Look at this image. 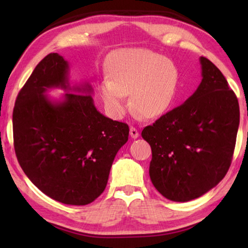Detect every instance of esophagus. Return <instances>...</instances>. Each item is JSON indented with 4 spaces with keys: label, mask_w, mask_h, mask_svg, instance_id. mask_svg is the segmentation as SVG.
Instances as JSON below:
<instances>
[{
    "label": "esophagus",
    "mask_w": 248,
    "mask_h": 248,
    "mask_svg": "<svg viewBox=\"0 0 248 248\" xmlns=\"http://www.w3.org/2000/svg\"><path fill=\"white\" fill-rule=\"evenodd\" d=\"M130 136L133 139H137L138 137H139V131H138V129L136 127H130Z\"/></svg>",
    "instance_id": "1"
}]
</instances>
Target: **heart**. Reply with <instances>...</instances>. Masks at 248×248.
I'll use <instances>...</instances> for the list:
<instances>
[{
  "mask_svg": "<svg viewBox=\"0 0 248 248\" xmlns=\"http://www.w3.org/2000/svg\"><path fill=\"white\" fill-rule=\"evenodd\" d=\"M108 77L99 85L105 107L121 118L131 106L145 118L169 110L177 93L179 72L170 59L143 48L119 50L108 66Z\"/></svg>",
  "mask_w": 248,
  "mask_h": 248,
  "instance_id": "obj_1",
  "label": "heart"
}]
</instances>
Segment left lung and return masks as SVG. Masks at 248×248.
<instances>
[{
	"mask_svg": "<svg viewBox=\"0 0 248 248\" xmlns=\"http://www.w3.org/2000/svg\"><path fill=\"white\" fill-rule=\"evenodd\" d=\"M200 63L202 81L195 93L141 133L152 149V184L177 202L198 198L223 179L240 124L238 100L224 75L207 58Z\"/></svg>",
	"mask_w": 248,
	"mask_h": 248,
	"instance_id": "1",
	"label": "left lung"
}]
</instances>
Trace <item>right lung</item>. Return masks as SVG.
Here are the masks:
<instances>
[{
  "instance_id": "1",
  "label": "right lung",
  "mask_w": 248,
  "mask_h": 248,
  "mask_svg": "<svg viewBox=\"0 0 248 248\" xmlns=\"http://www.w3.org/2000/svg\"><path fill=\"white\" fill-rule=\"evenodd\" d=\"M68 75L69 63L58 53L37 64L15 102L14 149L24 173L45 195L85 205L106 188L129 127L100 114L90 84L70 87ZM53 87L73 93L52 102L45 93Z\"/></svg>"
}]
</instances>
